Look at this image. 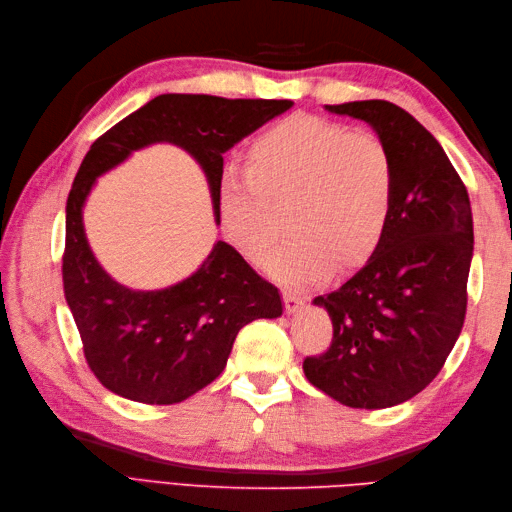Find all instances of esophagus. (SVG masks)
<instances>
[{"label": "esophagus", "mask_w": 512, "mask_h": 512, "mask_svg": "<svg viewBox=\"0 0 512 512\" xmlns=\"http://www.w3.org/2000/svg\"><path fill=\"white\" fill-rule=\"evenodd\" d=\"M284 310L288 312V314H295V312H299L303 306H306V297H301V295H297V292H290V290H284Z\"/></svg>", "instance_id": "1"}]
</instances>
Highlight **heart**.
Here are the masks:
<instances>
[{
  "mask_svg": "<svg viewBox=\"0 0 512 512\" xmlns=\"http://www.w3.org/2000/svg\"><path fill=\"white\" fill-rule=\"evenodd\" d=\"M396 167L376 134L295 114L259 134L244 173L228 171L217 191L222 231L250 262H264L286 213L290 237L268 270L292 286L361 268L387 233Z\"/></svg>",
  "mask_w": 512,
  "mask_h": 512,
  "instance_id": "obj_1",
  "label": "heart"
}]
</instances>
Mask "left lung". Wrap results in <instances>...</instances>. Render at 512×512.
Returning a JSON list of instances; mask_svg holds the SVG:
<instances>
[{"label": "left lung", "instance_id": "1", "mask_svg": "<svg viewBox=\"0 0 512 512\" xmlns=\"http://www.w3.org/2000/svg\"><path fill=\"white\" fill-rule=\"evenodd\" d=\"M361 118L389 147L396 195L387 233L358 273L314 299L332 319V343L303 361L323 394L354 409H385L427 387L466 317L473 257L469 193L440 143L389 101L325 105Z\"/></svg>", "mask_w": 512, "mask_h": 512}]
</instances>
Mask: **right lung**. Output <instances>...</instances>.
Wrapping results in <instances>:
<instances>
[{
	"instance_id": "right-lung-1",
	"label": "right lung",
	"mask_w": 512,
	"mask_h": 512,
	"mask_svg": "<svg viewBox=\"0 0 512 512\" xmlns=\"http://www.w3.org/2000/svg\"><path fill=\"white\" fill-rule=\"evenodd\" d=\"M292 101L160 94L94 140L65 206L63 292L92 374L114 394L173 405L222 374L237 332L281 314L279 290L259 277L226 242L180 284L129 290L96 262L83 231V202L94 180L151 143H173L200 162L209 178L215 220L224 151L253 134Z\"/></svg>"
}]
</instances>
